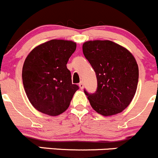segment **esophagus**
Instances as JSON below:
<instances>
[{"mask_svg":"<svg viewBox=\"0 0 158 158\" xmlns=\"http://www.w3.org/2000/svg\"><path fill=\"white\" fill-rule=\"evenodd\" d=\"M79 87H80V88H81V89H83V88H84V84H83L82 81H81V82H80V83H79Z\"/></svg>","mask_w":158,"mask_h":158,"instance_id":"34e87169","label":"esophagus"}]
</instances>
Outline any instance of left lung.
Returning a JSON list of instances; mask_svg holds the SVG:
<instances>
[{
  "label": "left lung",
  "mask_w": 158,
  "mask_h": 158,
  "mask_svg": "<svg viewBox=\"0 0 158 158\" xmlns=\"http://www.w3.org/2000/svg\"><path fill=\"white\" fill-rule=\"evenodd\" d=\"M84 55L96 73L95 93L84 90L92 108L103 116L122 112L131 102L138 83V65L133 54L110 40H88Z\"/></svg>",
  "instance_id": "8db88e82"
}]
</instances>
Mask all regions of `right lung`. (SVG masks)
Wrapping results in <instances>:
<instances>
[{
	"instance_id": "obj_1",
	"label": "right lung",
	"mask_w": 158,
	"mask_h": 158,
	"mask_svg": "<svg viewBox=\"0 0 158 158\" xmlns=\"http://www.w3.org/2000/svg\"><path fill=\"white\" fill-rule=\"evenodd\" d=\"M76 47L72 40L54 39L34 48L26 57L23 84L28 100L38 111L57 116L69 107L79 89L72 84L71 72L67 68Z\"/></svg>"
}]
</instances>
